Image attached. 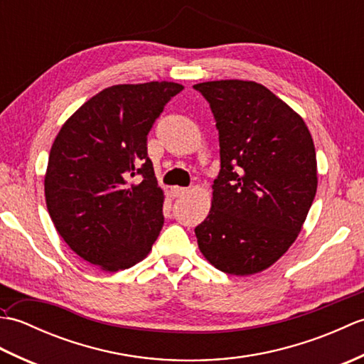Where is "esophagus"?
<instances>
[{"label":"esophagus","mask_w":364,"mask_h":364,"mask_svg":"<svg viewBox=\"0 0 364 364\" xmlns=\"http://www.w3.org/2000/svg\"><path fill=\"white\" fill-rule=\"evenodd\" d=\"M188 192H189L188 188H180V186H173V188H172L173 197H183L184 194H188Z\"/></svg>","instance_id":"obj_1"}]
</instances>
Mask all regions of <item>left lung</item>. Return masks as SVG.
I'll return each mask as SVG.
<instances>
[{"instance_id": "1", "label": "left lung", "mask_w": 364, "mask_h": 364, "mask_svg": "<svg viewBox=\"0 0 364 364\" xmlns=\"http://www.w3.org/2000/svg\"><path fill=\"white\" fill-rule=\"evenodd\" d=\"M194 87L211 106L220 146L211 210L196 227L198 249L225 274L262 272L296 241L314 200L311 133L262 84L220 80Z\"/></svg>"}]
</instances>
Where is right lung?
<instances>
[{"label": "right lung", "instance_id": "obj_1", "mask_svg": "<svg viewBox=\"0 0 364 364\" xmlns=\"http://www.w3.org/2000/svg\"><path fill=\"white\" fill-rule=\"evenodd\" d=\"M181 90L170 81L106 87L67 119L51 145L50 218L67 245L105 272L137 264L159 236L166 197L146 156V134Z\"/></svg>", "mask_w": 364, "mask_h": 364}]
</instances>
